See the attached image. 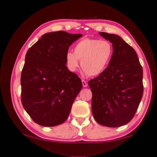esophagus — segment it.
<instances>
[{"label":"esophagus","instance_id":"1","mask_svg":"<svg viewBox=\"0 0 157 157\" xmlns=\"http://www.w3.org/2000/svg\"><path fill=\"white\" fill-rule=\"evenodd\" d=\"M82 85H83V86L84 87H86L87 86V83L85 81V80L82 79Z\"/></svg>","mask_w":157,"mask_h":157}]
</instances>
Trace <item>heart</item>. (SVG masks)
Listing matches in <instances>:
<instances>
[{
    "mask_svg": "<svg viewBox=\"0 0 157 157\" xmlns=\"http://www.w3.org/2000/svg\"><path fill=\"white\" fill-rule=\"evenodd\" d=\"M113 53V47L110 42L86 38L75 44L74 52H67L66 63L68 70L75 71L79 66V60H81L84 73L96 76L106 69Z\"/></svg>",
    "mask_w": 157,
    "mask_h": 157,
    "instance_id": "b5f03b06",
    "label": "heart"
}]
</instances>
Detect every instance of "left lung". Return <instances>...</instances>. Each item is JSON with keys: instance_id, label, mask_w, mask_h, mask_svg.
<instances>
[{"instance_id": "1", "label": "left lung", "mask_w": 157, "mask_h": 157, "mask_svg": "<svg viewBox=\"0 0 157 157\" xmlns=\"http://www.w3.org/2000/svg\"><path fill=\"white\" fill-rule=\"evenodd\" d=\"M99 34L113 44V53L106 69L88 82L92 113L101 125L121 127L133 118L142 99L143 68L135 50L120 36Z\"/></svg>"}]
</instances>
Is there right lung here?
<instances>
[{
  "label": "right lung",
  "instance_id": "add662e5",
  "mask_svg": "<svg viewBox=\"0 0 157 157\" xmlns=\"http://www.w3.org/2000/svg\"><path fill=\"white\" fill-rule=\"evenodd\" d=\"M82 36L64 31L46 33L27 52L21 79V101L40 125L63 123L82 90V80L66 65L69 47Z\"/></svg>",
  "mask_w": 157,
  "mask_h": 157
}]
</instances>
